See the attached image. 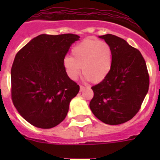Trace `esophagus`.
Instances as JSON below:
<instances>
[{
    "mask_svg": "<svg viewBox=\"0 0 160 160\" xmlns=\"http://www.w3.org/2000/svg\"><path fill=\"white\" fill-rule=\"evenodd\" d=\"M85 88H87V87H86V86H84V85H80V91H83V90H85Z\"/></svg>",
    "mask_w": 160,
    "mask_h": 160,
    "instance_id": "esophagus-1",
    "label": "esophagus"
}]
</instances>
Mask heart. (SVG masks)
<instances>
[{"label":"heart","mask_w":160,"mask_h":160,"mask_svg":"<svg viewBox=\"0 0 160 160\" xmlns=\"http://www.w3.org/2000/svg\"><path fill=\"white\" fill-rule=\"evenodd\" d=\"M71 56L63 59V66L70 80H77L81 71L84 80L101 82L111 70L113 56L109 44L95 39H85L71 50Z\"/></svg>","instance_id":"1"}]
</instances>
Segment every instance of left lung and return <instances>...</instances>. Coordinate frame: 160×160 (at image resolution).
<instances>
[{
	"label": "left lung",
	"mask_w": 160,
	"mask_h": 160,
	"mask_svg": "<svg viewBox=\"0 0 160 160\" xmlns=\"http://www.w3.org/2000/svg\"><path fill=\"white\" fill-rule=\"evenodd\" d=\"M112 50L111 70L105 80L91 87L90 108L105 124L115 125L131 119L139 112L148 93L149 76L139 50L124 39L107 34L100 36Z\"/></svg>",
	"instance_id": "obj_1"
}]
</instances>
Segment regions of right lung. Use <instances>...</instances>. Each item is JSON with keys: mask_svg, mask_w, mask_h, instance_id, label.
Listing matches in <instances>:
<instances>
[{"mask_svg": "<svg viewBox=\"0 0 160 160\" xmlns=\"http://www.w3.org/2000/svg\"><path fill=\"white\" fill-rule=\"evenodd\" d=\"M80 36L42 34L16 54L11 67V99L30 124L51 129L65 119L80 86L68 77L63 59Z\"/></svg>", "mask_w": 160, "mask_h": 160, "instance_id": "obj_1", "label": "right lung"}]
</instances>
